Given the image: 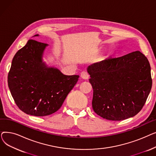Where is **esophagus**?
Instances as JSON below:
<instances>
[{
  "instance_id": "obj_1",
  "label": "esophagus",
  "mask_w": 156,
  "mask_h": 156,
  "mask_svg": "<svg viewBox=\"0 0 156 156\" xmlns=\"http://www.w3.org/2000/svg\"><path fill=\"white\" fill-rule=\"evenodd\" d=\"M80 75H81V78H82L83 79H85V80H87L89 78V75L88 74V73L86 72V71L81 72V74H80Z\"/></svg>"
}]
</instances>
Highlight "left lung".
<instances>
[{"mask_svg": "<svg viewBox=\"0 0 156 156\" xmlns=\"http://www.w3.org/2000/svg\"><path fill=\"white\" fill-rule=\"evenodd\" d=\"M87 72L94 90L93 109L108 120L121 121L135 116L144 107L152 88L150 64L140 51L94 63Z\"/></svg>", "mask_w": 156, "mask_h": 156, "instance_id": "8db88e82", "label": "left lung"}]
</instances>
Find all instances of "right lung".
<instances>
[{
	"instance_id": "obj_1",
	"label": "right lung",
	"mask_w": 156,
	"mask_h": 156,
	"mask_svg": "<svg viewBox=\"0 0 156 156\" xmlns=\"http://www.w3.org/2000/svg\"><path fill=\"white\" fill-rule=\"evenodd\" d=\"M47 45L29 40L14 56L8 74V86L15 103L31 116H45L58 111L79 78L47 66L42 61Z\"/></svg>"
}]
</instances>
